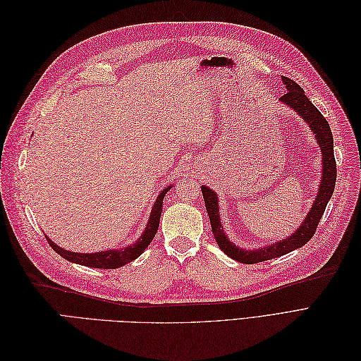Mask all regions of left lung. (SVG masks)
<instances>
[{"mask_svg":"<svg viewBox=\"0 0 361 361\" xmlns=\"http://www.w3.org/2000/svg\"><path fill=\"white\" fill-rule=\"evenodd\" d=\"M281 81H283V89L286 90V93L283 94L279 101L281 104H285L288 108H290L292 111L297 113L304 122L309 125L312 134L314 135L316 143H318L321 147V157H322V162H321L322 174H321V182L318 185V192H316L313 204L309 209L307 215L304 216V220L298 226L297 231L269 245H264L253 250L238 247L231 241V239H228V236L226 235L223 228L221 216H220V203H218L216 192L212 188L206 187V185L202 187L204 206H206L207 215H209L212 233L218 247H220L228 257H232L236 262H241V264H247V265L280 257L307 244L309 239L314 235L316 227H318V223L321 221L326 203H329L331 199L334 185H336V161H334V149H333V134H331L329 122H326L325 117L318 111V108L310 102L309 97L304 94V90L297 82L286 78V76H281Z\"/></svg>","mask_w":361,"mask_h":361,"instance_id":"obj_1","label":"left lung"}]
</instances>
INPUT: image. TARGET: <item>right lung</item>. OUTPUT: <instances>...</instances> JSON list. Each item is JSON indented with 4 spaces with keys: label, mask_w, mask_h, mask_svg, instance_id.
I'll return each instance as SVG.
<instances>
[{
    "label": "right lung",
    "mask_w": 361,
    "mask_h": 361,
    "mask_svg": "<svg viewBox=\"0 0 361 361\" xmlns=\"http://www.w3.org/2000/svg\"><path fill=\"white\" fill-rule=\"evenodd\" d=\"M171 188H173V183H170L169 187H166L158 194L154 206H152V212L149 215L145 232L141 233V236L134 244H129L126 247H120V248H114V250L96 251V253H75V251H69V250H64V248L59 247L56 243L52 241V239H49L47 236L48 243L61 257H64L69 262H73V264H78L82 267H90V268H101V269H116V268L123 267V265L129 264V262H133L137 257H140L141 253H143V251L152 243V239L155 238V235L158 232V227H159V220H161L162 202H164V197H166L167 191H170Z\"/></svg>",
    "instance_id": "add662e5"
}]
</instances>
